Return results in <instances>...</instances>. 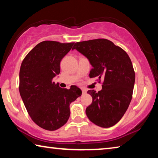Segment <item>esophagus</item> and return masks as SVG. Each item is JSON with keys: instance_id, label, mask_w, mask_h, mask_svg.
Returning a JSON list of instances; mask_svg holds the SVG:
<instances>
[{"instance_id": "34e87169", "label": "esophagus", "mask_w": 158, "mask_h": 158, "mask_svg": "<svg viewBox=\"0 0 158 158\" xmlns=\"http://www.w3.org/2000/svg\"><path fill=\"white\" fill-rule=\"evenodd\" d=\"M81 91H82V94H86V90L84 89H81Z\"/></svg>"}]
</instances>
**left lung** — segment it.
<instances>
[{"label": "left lung", "instance_id": "1", "mask_svg": "<svg viewBox=\"0 0 158 158\" xmlns=\"http://www.w3.org/2000/svg\"><path fill=\"white\" fill-rule=\"evenodd\" d=\"M76 49L89 59L90 78L103 79L102 90H89L92 103L86 107L88 118L97 126L108 128L124 116L133 94L135 72L128 54L106 39L77 42Z\"/></svg>", "mask_w": 158, "mask_h": 158}]
</instances>
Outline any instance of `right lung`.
<instances>
[{
	"label": "right lung",
	"instance_id": "add662e5",
	"mask_svg": "<svg viewBox=\"0 0 158 158\" xmlns=\"http://www.w3.org/2000/svg\"><path fill=\"white\" fill-rule=\"evenodd\" d=\"M74 44L42 41L22 62L19 86L21 98L31 119L48 131H55L66 124L70 103L81 96L77 86L62 89L52 81L60 72L62 59Z\"/></svg>",
	"mask_w": 158,
	"mask_h": 158
}]
</instances>
